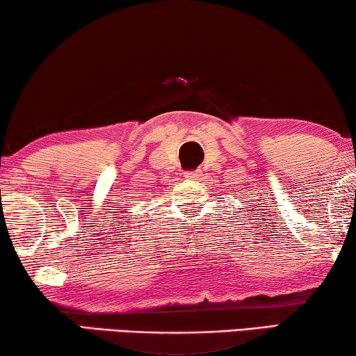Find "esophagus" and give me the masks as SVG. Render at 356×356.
I'll list each match as a JSON object with an SVG mask.
<instances>
[{
	"label": "esophagus",
	"instance_id": "esophagus-1",
	"mask_svg": "<svg viewBox=\"0 0 356 356\" xmlns=\"http://www.w3.org/2000/svg\"><path fill=\"white\" fill-rule=\"evenodd\" d=\"M184 177H186L188 179H197L199 177H201V172H197V170H191V172L184 173Z\"/></svg>",
	"mask_w": 356,
	"mask_h": 356
}]
</instances>
